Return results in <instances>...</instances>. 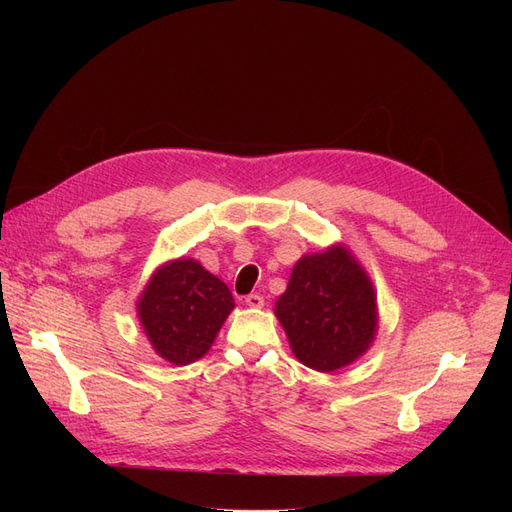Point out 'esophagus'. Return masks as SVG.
I'll use <instances>...</instances> for the list:
<instances>
[{
  "label": "esophagus",
  "mask_w": 512,
  "mask_h": 512,
  "mask_svg": "<svg viewBox=\"0 0 512 512\" xmlns=\"http://www.w3.org/2000/svg\"><path fill=\"white\" fill-rule=\"evenodd\" d=\"M245 303L253 309H261L263 307V297H261V294H249V297H245Z\"/></svg>",
  "instance_id": "esophagus-1"
}]
</instances>
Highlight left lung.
Wrapping results in <instances>:
<instances>
[{"mask_svg":"<svg viewBox=\"0 0 512 512\" xmlns=\"http://www.w3.org/2000/svg\"><path fill=\"white\" fill-rule=\"evenodd\" d=\"M276 317L294 357L321 373L357 361L378 330L373 284L342 245L297 261Z\"/></svg>","mask_w":512,"mask_h":512,"instance_id":"obj_1","label":"left lung"}]
</instances>
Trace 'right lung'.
Listing matches in <instances>:
<instances>
[{"mask_svg":"<svg viewBox=\"0 0 512 512\" xmlns=\"http://www.w3.org/2000/svg\"><path fill=\"white\" fill-rule=\"evenodd\" d=\"M234 309L228 286L195 259H176L147 282L137 313L153 351L174 365L201 359Z\"/></svg>","mask_w":512,"mask_h":512,"instance_id":"add662e5","label":"right lung"}]
</instances>
